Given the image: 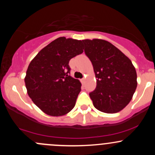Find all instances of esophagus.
I'll use <instances>...</instances> for the list:
<instances>
[{
	"label": "esophagus",
	"instance_id": "obj_1",
	"mask_svg": "<svg viewBox=\"0 0 155 155\" xmlns=\"http://www.w3.org/2000/svg\"><path fill=\"white\" fill-rule=\"evenodd\" d=\"M85 78H82V79H81V82H82V83L83 84L84 82H85Z\"/></svg>",
	"mask_w": 155,
	"mask_h": 155
}]
</instances>
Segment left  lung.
Returning <instances> with one entry per match:
<instances>
[{
    "label": "left lung",
    "mask_w": 155,
    "mask_h": 155,
    "mask_svg": "<svg viewBox=\"0 0 155 155\" xmlns=\"http://www.w3.org/2000/svg\"><path fill=\"white\" fill-rule=\"evenodd\" d=\"M85 53L97 78V87L89 94L97 109L106 113L122 110L137 86V72L131 61L109 42L83 40Z\"/></svg>",
    "instance_id": "left-lung-1"
}]
</instances>
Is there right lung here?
I'll return each mask as SVG.
<instances>
[{
    "mask_svg": "<svg viewBox=\"0 0 155 155\" xmlns=\"http://www.w3.org/2000/svg\"><path fill=\"white\" fill-rule=\"evenodd\" d=\"M82 40L61 37L39 51L31 61L25 78L34 104L51 116H61L73 109L81 91V82L69 76V61L83 52Z\"/></svg>",
    "mask_w": 155,
    "mask_h": 155,
    "instance_id": "1",
    "label": "right lung"
}]
</instances>
